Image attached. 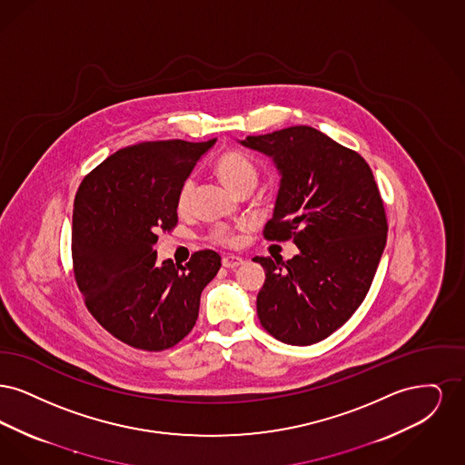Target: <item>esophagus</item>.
<instances>
[{"instance_id": "1", "label": "esophagus", "mask_w": 465, "mask_h": 465, "mask_svg": "<svg viewBox=\"0 0 465 465\" xmlns=\"http://www.w3.org/2000/svg\"><path fill=\"white\" fill-rule=\"evenodd\" d=\"M222 263L224 268H237V266L242 265L243 260L235 254H228L223 258Z\"/></svg>"}]
</instances>
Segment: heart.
I'll return each mask as SVG.
<instances>
[{"mask_svg": "<svg viewBox=\"0 0 465 465\" xmlns=\"http://www.w3.org/2000/svg\"><path fill=\"white\" fill-rule=\"evenodd\" d=\"M216 173L223 183L233 192H237L245 183H256V177H258V171H256L254 163L239 152H228L220 156V160L216 163ZM192 192H193V179L188 177L181 184L179 193H177V207L179 209H184L188 205ZM211 237L214 242L224 243V245L235 242L232 230L226 226H218Z\"/></svg>", "mask_w": 465, "mask_h": 465, "instance_id": "obj_1", "label": "heart"}]
</instances>
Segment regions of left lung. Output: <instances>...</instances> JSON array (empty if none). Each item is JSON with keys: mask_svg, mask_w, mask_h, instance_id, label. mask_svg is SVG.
<instances>
[{"mask_svg": "<svg viewBox=\"0 0 465 465\" xmlns=\"http://www.w3.org/2000/svg\"><path fill=\"white\" fill-rule=\"evenodd\" d=\"M242 146L270 156L281 183L268 241H289L288 262L256 256L265 284L262 326L288 345H312L343 326L373 282L387 220L366 160L307 125L247 135Z\"/></svg>", "mask_w": 465, "mask_h": 465, "instance_id": "obj_1", "label": "left lung"}]
</instances>
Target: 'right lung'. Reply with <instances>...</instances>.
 Wrapping results in <instances>:
<instances>
[{
  "label": "right lung",
  "instance_id": "1",
  "mask_svg": "<svg viewBox=\"0 0 465 465\" xmlns=\"http://www.w3.org/2000/svg\"><path fill=\"white\" fill-rule=\"evenodd\" d=\"M214 143H139L106 158L78 188L76 284L97 322L134 349L165 351L192 331L200 294L222 266L209 249L184 266L158 263L153 249L156 230L176 226L179 188Z\"/></svg>",
  "mask_w": 465,
  "mask_h": 465
}]
</instances>
